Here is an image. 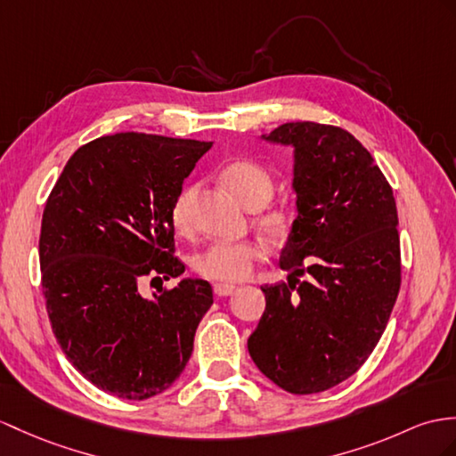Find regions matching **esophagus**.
<instances>
[{
  "label": "esophagus",
  "mask_w": 456,
  "mask_h": 456,
  "mask_svg": "<svg viewBox=\"0 0 456 456\" xmlns=\"http://www.w3.org/2000/svg\"><path fill=\"white\" fill-rule=\"evenodd\" d=\"M234 290H236L234 284H222V282H216V284H215V294L220 296V297H222V296H230Z\"/></svg>",
  "instance_id": "esophagus-1"
}]
</instances>
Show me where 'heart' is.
<instances>
[{
	"mask_svg": "<svg viewBox=\"0 0 456 456\" xmlns=\"http://www.w3.org/2000/svg\"><path fill=\"white\" fill-rule=\"evenodd\" d=\"M222 182L228 191L248 208H260L255 216V226L273 243L290 240L296 228V213L288 205H269L274 193V177L265 166L253 160H234L222 170ZM195 190L185 187L174 199L170 208L172 226L180 236L191 234V201ZM265 246L257 240L241 241H216L193 257V271L207 281L215 282H240L251 274L255 263L265 257Z\"/></svg>",
	"mask_w": 456,
	"mask_h": 456,
	"instance_id": "heart-1",
	"label": "heart"
}]
</instances>
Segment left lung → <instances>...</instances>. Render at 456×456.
<instances>
[{
	"label": "left lung",
	"mask_w": 456,
	"mask_h": 456,
	"mask_svg": "<svg viewBox=\"0 0 456 456\" xmlns=\"http://www.w3.org/2000/svg\"><path fill=\"white\" fill-rule=\"evenodd\" d=\"M263 139L294 147L297 218L281 255L288 282L261 288L266 307L248 348L273 383L314 395L356 373L388 323L401 290L396 203L346 129L296 121Z\"/></svg>",
	"instance_id": "8db88e82"
}]
</instances>
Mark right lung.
I'll return each instance as SVG.
<instances>
[{
	"instance_id": "1",
	"label": "right lung",
	"mask_w": 456,
	"mask_h": 456,
	"mask_svg": "<svg viewBox=\"0 0 456 456\" xmlns=\"http://www.w3.org/2000/svg\"><path fill=\"white\" fill-rule=\"evenodd\" d=\"M213 142L116 133L77 149L46 201L42 292L55 340L85 379L127 401L164 393L185 370L207 281L144 297V281L183 274L170 208Z\"/></svg>"
}]
</instances>
